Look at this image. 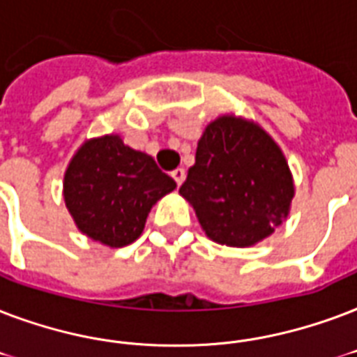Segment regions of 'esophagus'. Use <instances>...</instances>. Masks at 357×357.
<instances>
[{
    "label": "esophagus",
    "instance_id": "1",
    "mask_svg": "<svg viewBox=\"0 0 357 357\" xmlns=\"http://www.w3.org/2000/svg\"><path fill=\"white\" fill-rule=\"evenodd\" d=\"M171 176H173V178H175L176 184L181 186L182 182H184V178H186V171L182 169V167H176V169L173 171V173H171Z\"/></svg>",
    "mask_w": 357,
    "mask_h": 357
}]
</instances>
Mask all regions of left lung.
Wrapping results in <instances>:
<instances>
[{
  "label": "left lung",
  "instance_id": "8db88e82",
  "mask_svg": "<svg viewBox=\"0 0 357 357\" xmlns=\"http://www.w3.org/2000/svg\"><path fill=\"white\" fill-rule=\"evenodd\" d=\"M178 193L210 240L250 248L287 220L294 182L284 154L259 124L222 115L204 128Z\"/></svg>",
  "mask_w": 357,
  "mask_h": 357
}]
</instances>
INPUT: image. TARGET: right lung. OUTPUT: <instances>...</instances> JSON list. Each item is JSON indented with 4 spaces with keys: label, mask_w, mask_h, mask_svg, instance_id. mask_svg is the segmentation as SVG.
Listing matches in <instances>:
<instances>
[{
    "label": "right lung",
    "mask_w": 357,
    "mask_h": 357,
    "mask_svg": "<svg viewBox=\"0 0 357 357\" xmlns=\"http://www.w3.org/2000/svg\"><path fill=\"white\" fill-rule=\"evenodd\" d=\"M175 188L153 156L109 134L85 141L74 154L65 171L63 197L85 236L123 248L139 238L153 204Z\"/></svg>",
    "instance_id": "add662e5"
}]
</instances>
